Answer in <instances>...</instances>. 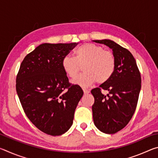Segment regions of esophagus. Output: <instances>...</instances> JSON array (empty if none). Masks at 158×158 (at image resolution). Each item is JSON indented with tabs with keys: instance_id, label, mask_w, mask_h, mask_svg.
Instances as JSON below:
<instances>
[{
	"instance_id": "obj_1",
	"label": "esophagus",
	"mask_w": 158,
	"mask_h": 158,
	"mask_svg": "<svg viewBox=\"0 0 158 158\" xmlns=\"http://www.w3.org/2000/svg\"><path fill=\"white\" fill-rule=\"evenodd\" d=\"M83 90H84V94H88V93H90V90H87V89H83Z\"/></svg>"
}]
</instances>
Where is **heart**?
I'll return each mask as SVG.
<instances>
[{
    "label": "heart",
    "instance_id": "obj_1",
    "mask_svg": "<svg viewBox=\"0 0 158 158\" xmlns=\"http://www.w3.org/2000/svg\"><path fill=\"white\" fill-rule=\"evenodd\" d=\"M83 64L84 73L73 80V83L87 88L96 81L98 84L109 81L114 73L116 59L113 53L100 45L86 43L74 50V57L65 56L62 60L63 70L70 78L77 75Z\"/></svg>",
    "mask_w": 158,
    "mask_h": 158
}]
</instances>
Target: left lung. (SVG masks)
Instances as JSON below:
<instances>
[{
    "label": "left lung",
    "instance_id": "left-lung-1",
    "mask_svg": "<svg viewBox=\"0 0 158 158\" xmlns=\"http://www.w3.org/2000/svg\"><path fill=\"white\" fill-rule=\"evenodd\" d=\"M113 51L116 68L111 79L91 90L94 124L106 134H114L127 125L137 107L141 79L135 58L129 51L110 40H93ZM108 91L106 96L101 93Z\"/></svg>",
    "mask_w": 158,
    "mask_h": 158
}]
</instances>
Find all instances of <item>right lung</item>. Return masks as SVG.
Returning a JSON list of instances; mask_svg holds the SVG:
<instances>
[{
  "label": "right lung",
  "mask_w": 158,
  "mask_h": 158,
  "mask_svg": "<svg viewBox=\"0 0 158 158\" xmlns=\"http://www.w3.org/2000/svg\"><path fill=\"white\" fill-rule=\"evenodd\" d=\"M77 43H44L26 56L16 79V90L29 120L52 136L66 132L84 95L78 85L69 83L63 58Z\"/></svg>",
  "instance_id": "right-lung-1"
}]
</instances>
